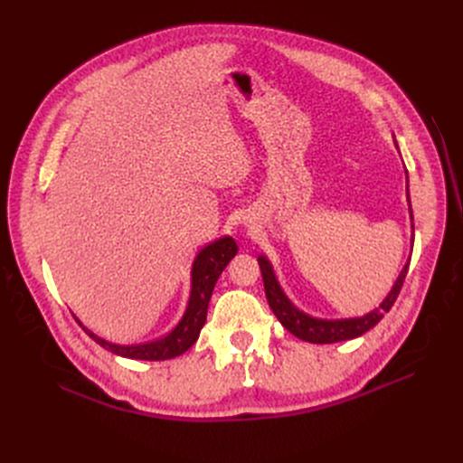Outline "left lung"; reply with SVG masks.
Returning a JSON list of instances; mask_svg holds the SVG:
<instances>
[{
  "label": "left lung",
  "instance_id": "left-lung-1",
  "mask_svg": "<svg viewBox=\"0 0 463 463\" xmlns=\"http://www.w3.org/2000/svg\"><path fill=\"white\" fill-rule=\"evenodd\" d=\"M410 214H411V204H410ZM413 218V214H411ZM259 266L262 272V282H264V293L266 299H269L270 309L274 311V315L278 317V320L298 338L311 342V344H334V342H344V340H352L357 338V335L365 334L367 330H371L373 326H376L381 318L384 317V313H388L394 305L398 293L403 286L405 274H408V266H403L402 274L398 276L394 288L386 296V299L381 303V307H376L374 311H371L365 317L359 318H342V320H326V318H315L309 317L307 313L299 311L296 305H293L286 293L279 288L278 279L274 276L272 266L266 257H259Z\"/></svg>",
  "mask_w": 463,
  "mask_h": 463
}]
</instances>
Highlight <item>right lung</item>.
Returning a JSON list of instances; mask_svg holds the SVG:
<instances>
[{"mask_svg":"<svg viewBox=\"0 0 463 463\" xmlns=\"http://www.w3.org/2000/svg\"><path fill=\"white\" fill-rule=\"evenodd\" d=\"M237 245L232 237H222V240L206 245L201 253L197 255L193 262L191 270V298L187 311L184 318L179 320V325L160 340H154L148 344H138V345H118L102 340L100 335L92 334L82 326L90 338L100 344L102 347L109 349L111 354L129 357V359H145V361H164L172 359L181 354H185L187 349L197 342L201 328L206 322V311H208V301L213 296V289L216 286V279L226 269L228 262L235 257Z\"/></svg>","mask_w":463,"mask_h":463,"instance_id":"1","label":"right lung"}]
</instances>
